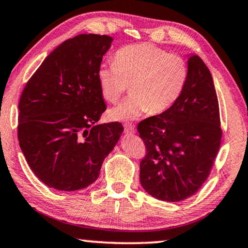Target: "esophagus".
I'll return each instance as SVG.
<instances>
[{"label": "esophagus", "mask_w": 248, "mask_h": 248, "mask_svg": "<svg viewBox=\"0 0 248 248\" xmlns=\"http://www.w3.org/2000/svg\"><path fill=\"white\" fill-rule=\"evenodd\" d=\"M124 130L127 134H136V127L131 124H124Z\"/></svg>", "instance_id": "esophagus-1"}]
</instances>
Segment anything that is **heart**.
I'll use <instances>...</instances> for the list:
<instances>
[{
	"label": "heart",
	"instance_id": "heart-1",
	"mask_svg": "<svg viewBox=\"0 0 248 248\" xmlns=\"http://www.w3.org/2000/svg\"><path fill=\"white\" fill-rule=\"evenodd\" d=\"M97 77L103 98L110 103L119 101L130 86V97L110 110L109 117L136 120L148 111L159 114L175 105L186 87L188 64L178 54L140 43L118 50L113 63L102 64Z\"/></svg>",
	"mask_w": 248,
	"mask_h": 248
}]
</instances>
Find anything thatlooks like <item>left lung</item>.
Returning a JSON list of instances; mask_svg holds the SVG:
<instances>
[{"mask_svg":"<svg viewBox=\"0 0 248 248\" xmlns=\"http://www.w3.org/2000/svg\"><path fill=\"white\" fill-rule=\"evenodd\" d=\"M188 80L167 111L140 121L147 148L140 162V184L153 197L180 202L208 178L218 154L219 106L209 69L198 55L188 57Z\"/></svg>","mask_w":248,"mask_h":248,"instance_id":"1","label":"left lung"}]
</instances>
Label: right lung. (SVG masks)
<instances>
[{
  "instance_id": "right-lung-1",
  "label": "right lung",
  "mask_w": 248,
  "mask_h": 248,
  "mask_svg": "<svg viewBox=\"0 0 248 248\" xmlns=\"http://www.w3.org/2000/svg\"><path fill=\"white\" fill-rule=\"evenodd\" d=\"M108 35L79 34L44 59L18 102L17 139L30 168L46 186L73 191L97 180L119 141L120 123L95 124L107 106L98 82Z\"/></svg>"
}]
</instances>
